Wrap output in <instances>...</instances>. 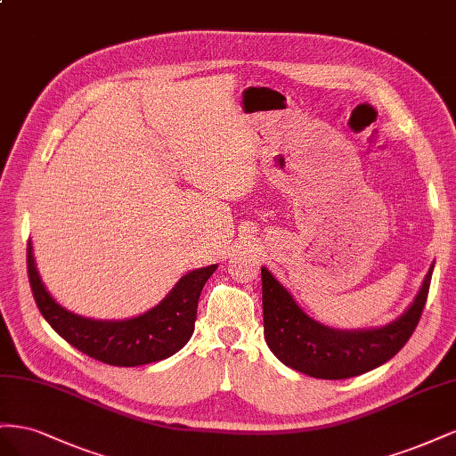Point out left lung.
<instances>
[{
  "mask_svg": "<svg viewBox=\"0 0 456 456\" xmlns=\"http://www.w3.org/2000/svg\"><path fill=\"white\" fill-rule=\"evenodd\" d=\"M434 265L409 309L386 327L336 330L311 319L292 294L262 267L264 334L286 367L322 380H344L384 365L409 342L420 321Z\"/></svg>",
  "mask_w": 456,
  "mask_h": 456,
  "instance_id": "obj_1",
  "label": "left lung"
}]
</instances>
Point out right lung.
<instances>
[{"instance_id": "obj_1", "label": "right lung", "mask_w": 456, "mask_h": 456, "mask_svg": "<svg viewBox=\"0 0 456 456\" xmlns=\"http://www.w3.org/2000/svg\"><path fill=\"white\" fill-rule=\"evenodd\" d=\"M28 279L37 309L61 338L82 354L114 367H139L172 357L194 330L199 297L217 265L187 273L164 300L134 319L97 321L76 315L53 300L36 269L32 242L26 248Z\"/></svg>"}]
</instances>
